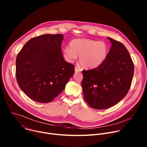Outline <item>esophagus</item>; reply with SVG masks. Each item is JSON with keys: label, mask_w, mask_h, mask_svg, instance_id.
<instances>
[{"label": "esophagus", "mask_w": 147, "mask_h": 147, "mask_svg": "<svg viewBox=\"0 0 147 147\" xmlns=\"http://www.w3.org/2000/svg\"><path fill=\"white\" fill-rule=\"evenodd\" d=\"M74 70H75V72H76V73H78V72H80V71H81V70L80 69H78L77 67H76L75 69H74Z\"/></svg>", "instance_id": "1"}]
</instances>
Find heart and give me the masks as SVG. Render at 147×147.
Masks as SVG:
<instances>
[{"label": "heart", "instance_id": "obj_1", "mask_svg": "<svg viewBox=\"0 0 147 147\" xmlns=\"http://www.w3.org/2000/svg\"><path fill=\"white\" fill-rule=\"evenodd\" d=\"M108 53V46L103 41L90 39H75L70 43V47L63 50V56L70 63L80 56L81 65L86 69H94L101 65Z\"/></svg>", "mask_w": 147, "mask_h": 147}]
</instances>
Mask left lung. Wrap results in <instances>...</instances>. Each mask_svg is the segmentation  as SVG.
<instances>
[{
  "instance_id": "8db88e82",
  "label": "left lung",
  "mask_w": 147,
  "mask_h": 147,
  "mask_svg": "<svg viewBox=\"0 0 147 147\" xmlns=\"http://www.w3.org/2000/svg\"><path fill=\"white\" fill-rule=\"evenodd\" d=\"M112 46L103 63L83 70L84 97L96 109L109 108L127 95L134 74V64L127 49L120 42L108 37Z\"/></svg>"
}]
</instances>
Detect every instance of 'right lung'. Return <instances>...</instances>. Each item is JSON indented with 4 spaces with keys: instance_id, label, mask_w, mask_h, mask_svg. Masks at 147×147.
<instances>
[{
    "instance_id": "add662e5",
    "label": "right lung",
    "mask_w": 147,
    "mask_h": 147,
    "mask_svg": "<svg viewBox=\"0 0 147 147\" xmlns=\"http://www.w3.org/2000/svg\"><path fill=\"white\" fill-rule=\"evenodd\" d=\"M62 34H44L30 39L18 53L16 76L20 88L40 103L52 102L74 74V66L64 59Z\"/></svg>"
}]
</instances>
